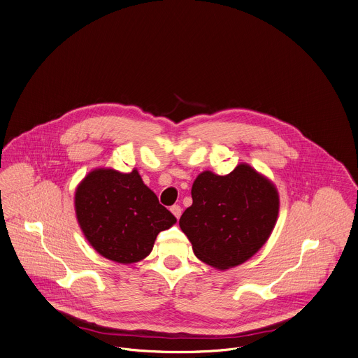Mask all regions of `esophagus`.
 I'll list each match as a JSON object with an SVG mask.
<instances>
[{
	"instance_id": "34e87169",
	"label": "esophagus",
	"mask_w": 358,
	"mask_h": 358,
	"mask_svg": "<svg viewBox=\"0 0 358 358\" xmlns=\"http://www.w3.org/2000/svg\"><path fill=\"white\" fill-rule=\"evenodd\" d=\"M171 213L178 219L180 216H181V213H182V208L180 206V205H174V206H171Z\"/></svg>"
}]
</instances>
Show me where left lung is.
Instances as JSON below:
<instances>
[{
  "label": "left lung",
  "instance_id": "8db88e82",
  "mask_svg": "<svg viewBox=\"0 0 358 358\" xmlns=\"http://www.w3.org/2000/svg\"><path fill=\"white\" fill-rule=\"evenodd\" d=\"M192 205L180 227L205 264L224 271L252 259L268 241L278 219L280 195L274 182L246 163L230 174H198Z\"/></svg>",
  "mask_w": 358,
  "mask_h": 358
}]
</instances>
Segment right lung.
Instances as JSON below:
<instances>
[{
  "mask_svg": "<svg viewBox=\"0 0 358 358\" xmlns=\"http://www.w3.org/2000/svg\"><path fill=\"white\" fill-rule=\"evenodd\" d=\"M74 209L91 248L119 264L146 259L157 234L177 222L136 169L131 173L109 167L91 170L76 188Z\"/></svg>",
  "mask_w": 358,
  "mask_h": 358,
  "instance_id": "right-lung-1",
  "label": "right lung"
}]
</instances>
